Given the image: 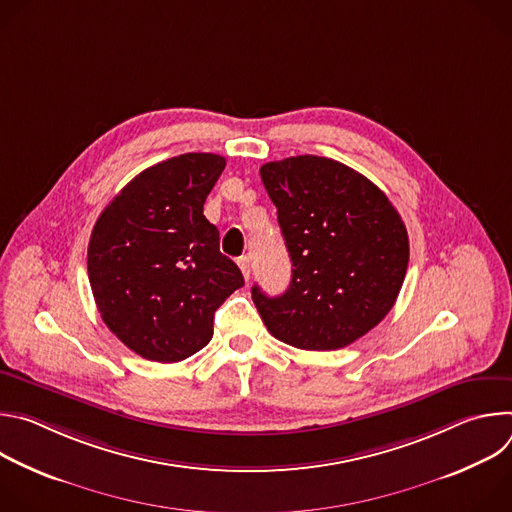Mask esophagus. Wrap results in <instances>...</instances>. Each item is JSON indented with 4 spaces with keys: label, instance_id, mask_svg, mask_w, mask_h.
<instances>
[{
    "label": "esophagus",
    "instance_id": "obj_1",
    "mask_svg": "<svg viewBox=\"0 0 512 512\" xmlns=\"http://www.w3.org/2000/svg\"><path fill=\"white\" fill-rule=\"evenodd\" d=\"M237 263H239V267H241V271H243V277L249 281V277H251V261H249V257L243 255V257L237 259Z\"/></svg>",
    "mask_w": 512,
    "mask_h": 512
}]
</instances>
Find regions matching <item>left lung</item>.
I'll use <instances>...</instances> for the list:
<instances>
[{"label": "left lung", "mask_w": 512, "mask_h": 512, "mask_svg": "<svg viewBox=\"0 0 512 512\" xmlns=\"http://www.w3.org/2000/svg\"><path fill=\"white\" fill-rule=\"evenodd\" d=\"M291 269L277 298L253 285L267 330L302 350H338L393 308L409 263L399 212L369 178L318 156L263 164Z\"/></svg>", "instance_id": "left-lung-1"}]
</instances>
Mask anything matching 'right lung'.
<instances>
[{"label":"right lung","mask_w":512,"mask_h":512,"mask_svg":"<svg viewBox=\"0 0 512 512\" xmlns=\"http://www.w3.org/2000/svg\"><path fill=\"white\" fill-rule=\"evenodd\" d=\"M227 162L182 154L137 174L101 212L87 267L107 328L135 354L178 362L212 338V320L241 269L202 214Z\"/></svg>","instance_id":"obj_1"}]
</instances>
